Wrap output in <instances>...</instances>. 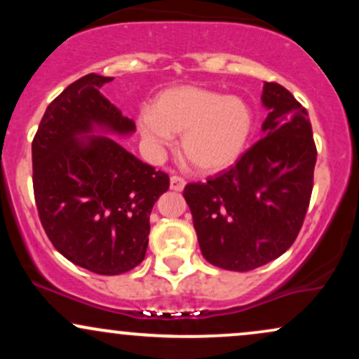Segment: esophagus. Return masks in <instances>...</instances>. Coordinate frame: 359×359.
I'll use <instances>...</instances> for the list:
<instances>
[{
	"mask_svg": "<svg viewBox=\"0 0 359 359\" xmlns=\"http://www.w3.org/2000/svg\"><path fill=\"white\" fill-rule=\"evenodd\" d=\"M184 187H185V180L182 179V177H179V175H172L170 177V189H172V191L180 192Z\"/></svg>",
	"mask_w": 359,
	"mask_h": 359,
	"instance_id": "esophagus-1",
	"label": "esophagus"
}]
</instances>
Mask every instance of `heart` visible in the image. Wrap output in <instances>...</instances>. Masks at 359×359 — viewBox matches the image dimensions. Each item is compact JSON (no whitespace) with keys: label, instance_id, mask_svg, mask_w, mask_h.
Segmentation results:
<instances>
[{"label":"heart","instance_id":"b5f03b06","mask_svg":"<svg viewBox=\"0 0 359 359\" xmlns=\"http://www.w3.org/2000/svg\"><path fill=\"white\" fill-rule=\"evenodd\" d=\"M138 131L154 154L174 145L201 172H219L245 151L253 131V111L245 100L201 86H177L156 96L154 108L138 114Z\"/></svg>","mask_w":359,"mask_h":359}]
</instances>
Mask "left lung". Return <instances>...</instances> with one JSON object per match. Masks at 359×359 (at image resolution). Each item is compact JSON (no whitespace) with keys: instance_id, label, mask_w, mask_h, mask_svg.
Here are the masks:
<instances>
[{"instance_id":"1","label":"left lung","mask_w":359,"mask_h":359,"mask_svg":"<svg viewBox=\"0 0 359 359\" xmlns=\"http://www.w3.org/2000/svg\"><path fill=\"white\" fill-rule=\"evenodd\" d=\"M262 102L263 138L229 170L184 189L203 257L224 270H255L285 253L311 201L317 150L307 111L277 82H265Z\"/></svg>"}]
</instances>
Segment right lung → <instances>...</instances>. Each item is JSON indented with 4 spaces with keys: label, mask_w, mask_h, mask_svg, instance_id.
Segmentation results:
<instances>
[{
    "label": "right lung",
    "mask_w": 359,
    "mask_h": 359,
    "mask_svg": "<svg viewBox=\"0 0 359 359\" xmlns=\"http://www.w3.org/2000/svg\"><path fill=\"white\" fill-rule=\"evenodd\" d=\"M109 81L88 74L67 86L48 104L32 143L35 203L48 240L74 265L100 275L125 273L143 262L150 212L170 184L106 137L137 130L101 94Z\"/></svg>",
    "instance_id": "right-lung-1"
}]
</instances>
